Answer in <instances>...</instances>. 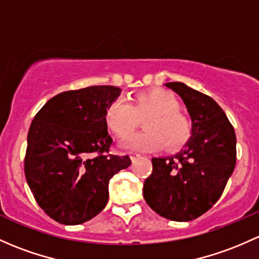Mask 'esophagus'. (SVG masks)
Wrapping results in <instances>:
<instances>
[{
    "instance_id": "esophagus-1",
    "label": "esophagus",
    "mask_w": 259,
    "mask_h": 259,
    "mask_svg": "<svg viewBox=\"0 0 259 259\" xmlns=\"http://www.w3.org/2000/svg\"><path fill=\"white\" fill-rule=\"evenodd\" d=\"M129 156H130V159H132V160H135V159H137V157L140 156V155L137 154V152H133V151H130V152H129Z\"/></svg>"
}]
</instances>
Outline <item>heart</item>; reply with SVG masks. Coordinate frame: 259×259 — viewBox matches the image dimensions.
Wrapping results in <instances>:
<instances>
[{
	"label": "heart",
	"instance_id": "obj_1",
	"mask_svg": "<svg viewBox=\"0 0 259 259\" xmlns=\"http://www.w3.org/2000/svg\"><path fill=\"white\" fill-rule=\"evenodd\" d=\"M180 109L175 94L154 88L135 95L130 104L121 99L111 102L104 111V121L113 134L125 138L138 126L140 118L146 117L147 132L126 138L121 145L139 151H155L162 146L176 151L192 135V122Z\"/></svg>",
	"mask_w": 259,
	"mask_h": 259
}]
</instances>
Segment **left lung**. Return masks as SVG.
I'll use <instances>...</instances> for the list:
<instances>
[{"label":"left lung","instance_id":"obj_1","mask_svg":"<svg viewBox=\"0 0 259 259\" xmlns=\"http://www.w3.org/2000/svg\"><path fill=\"white\" fill-rule=\"evenodd\" d=\"M178 93L192 121V135L179 154L152 157L144 182L146 203L171 221L187 222L221 197L236 166V134L222 108L181 81L165 84Z\"/></svg>","mask_w":259,"mask_h":259}]
</instances>
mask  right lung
<instances>
[{"instance_id":"add662e5","label":"right lung","mask_w":259,"mask_h":259,"mask_svg":"<svg viewBox=\"0 0 259 259\" xmlns=\"http://www.w3.org/2000/svg\"><path fill=\"white\" fill-rule=\"evenodd\" d=\"M120 93L111 85L63 92L34 116L24 174L39 207L54 221L73 226L97 216L107 206L110 179L132 164L127 155L109 154L113 139L104 111Z\"/></svg>"}]
</instances>
